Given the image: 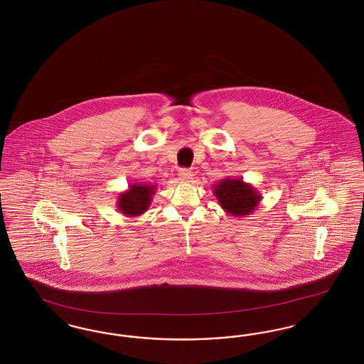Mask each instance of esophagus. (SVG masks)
Listing matches in <instances>:
<instances>
[{
	"instance_id": "34e87169",
	"label": "esophagus",
	"mask_w": 364,
	"mask_h": 364,
	"mask_svg": "<svg viewBox=\"0 0 364 364\" xmlns=\"http://www.w3.org/2000/svg\"><path fill=\"white\" fill-rule=\"evenodd\" d=\"M178 178L183 181V183H189L191 178H192V172L188 169H180L178 171Z\"/></svg>"
}]
</instances>
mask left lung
<instances>
[{
  "label": "left lung",
  "instance_id": "1",
  "mask_svg": "<svg viewBox=\"0 0 364 364\" xmlns=\"http://www.w3.org/2000/svg\"><path fill=\"white\" fill-rule=\"evenodd\" d=\"M218 203L232 217L250 215L262 202V193L242 178H222L213 188Z\"/></svg>",
  "mask_w": 364,
  "mask_h": 364
}]
</instances>
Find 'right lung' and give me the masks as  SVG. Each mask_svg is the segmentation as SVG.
<instances>
[{"label": "right lung", "mask_w": 364, "mask_h": 364, "mask_svg": "<svg viewBox=\"0 0 364 364\" xmlns=\"http://www.w3.org/2000/svg\"><path fill=\"white\" fill-rule=\"evenodd\" d=\"M157 191V186L145 184V183H132L129 189L120 192L117 196V207L119 213L124 217H139L145 214L153 202V196Z\"/></svg>", "instance_id": "right-lung-1"}]
</instances>
